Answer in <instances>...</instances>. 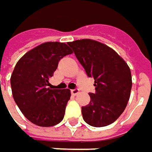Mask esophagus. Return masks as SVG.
Segmentation results:
<instances>
[{"instance_id": "esophagus-1", "label": "esophagus", "mask_w": 152, "mask_h": 152, "mask_svg": "<svg viewBox=\"0 0 152 152\" xmlns=\"http://www.w3.org/2000/svg\"><path fill=\"white\" fill-rule=\"evenodd\" d=\"M79 93V89L78 88H74V89H71V94L73 95H77Z\"/></svg>"}]
</instances>
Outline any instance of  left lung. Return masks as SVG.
Returning <instances> with one entry per match:
<instances>
[{"instance_id":"8db88e82","label":"left lung","mask_w":152,"mask_h":152,"mask_svg":"<svg viewBox=\"0 0 152 152\" xmlns=\"http://www.w3.org/2000/svg\"><path fill=\"white\" fill-rule=\"evenodd\" d=\"M89 78H94L95 93L82 107L83 121L94 127L109 126L126 109L132 87L131 69L115 50L91 39L68 42Z\"/></svg>"}]
</instances>
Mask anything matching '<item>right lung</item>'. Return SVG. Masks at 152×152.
<instances>
[{"mask_svg":"<svg viewBox=\"0 0 152 152\" xmlns=\"http://www.w3.org/2000/svg\"><path fill=\"white\" fill-rule=\"evenodd\" d=\"M73 53L66 43L48 42L24 54L11 77L13 99L28 121L38 126H53L63 121L71 93L51 89L49 78L64 56Z\"/></svg>","mask_w":152,"mask_h":152,"instance_id":"obj_1","label":"right lung"}]
</instances>
